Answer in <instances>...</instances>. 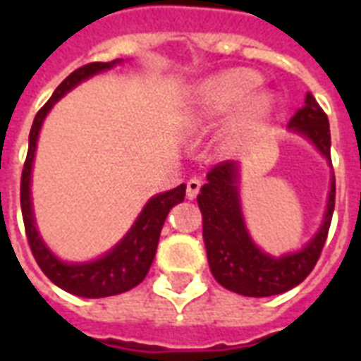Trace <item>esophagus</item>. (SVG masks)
I'll return each mask as SVG.
<instances>
[{
  "label": "esophagus",
  "instance_id": "esophagus-1",
  "mask_svg": "<svg viewBox=\"0 0 361 361\" xmlns=\"http://www.w3.org/2000/svg\"><path fill=\"white\" fill-rule=\"evenodd\" d=\"M200 187H202V181L198 180V178H191V180L187 181V198L189 200L197 198V195L200 192Z\"/></svg>",
  "mask_w": 361,
  "mask_h": 361
}]
</instances>
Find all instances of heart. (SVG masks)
Segmentation results:
<instances>
[{
    "mask_svg": "<svg viewBox=\"0 0 361 361\" xmlns=\"http://www.w3.org/2000/svg\"><path fill=\"white\" fill-rule=\"evenodd\" d=\"M260 84V76L249 69L225 71L200 84L191 106V125L206 129L231 114L221 129V152H236L245 146L274 110V97L268 92H252Z\"/></svg>",
    "mask_w": 361,
    "mask_h": 361,
    "instance_id": "heart-1",
    "label": "heart"
}]
</instances>
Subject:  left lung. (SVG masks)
<instances>
[{
	"label": "left lung",
	"mask_w": 361,
	"mask_h": 361,
	"mask_svg": "<svg viewBox=\"0 0 361 361\" xmlns=\"http://www.w3.org/2000/svg\"><path fill=\"white\" fill-rule=\"evenodd\" d=\"M288 129L307 138L331 164L328 116L311 93H307L302 109L292 116ZM238 180L240 164L225 161L209 170L208 183L197 197L202 212V236L209 269L221 286L241 296L266 298L290 290L311 274L322 252L336 206V176L331 172L324 219L317 234L302 249L281 257L264 252L252 241L241 212Z\"/></svg>",
	"instance_id": "8db88e82"
}]
</instances>
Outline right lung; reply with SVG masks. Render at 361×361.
Segmentation results:
<instances>
[{"instance_id": "obj_1", "label": "right lung", "mask_w": 361, "mask_h": 361, "mask_svg": "<svg viewBox=\"0 0 361 361\" xmlns=\"http://www.w3.org/2000/svg\"><path fill=\"white\" fill-rule=\"evenodd\" d=\"M118 63H121V59H114L109 63H103V61L87 63L80 69H76L75 73H71L56 87L54 95L37 112L33 125H31L30 147H27V157H25L24 170H22L20 206H22L25 236L30 241L31 252H33L39 268L42 269V274L47 275L54 285L80 298L116 296V294H121V292H127L135 288L136 285H140L149 271V266H152L155 251H157L159 236H161V228H163L166 215L176 204L183 202V197H185V183H181L176 189H170V191L149 198L129 232L109 252H104L103 257L90 260V262H65L48 249L37 231L33 204H31V170H33V159H35L37 140H39L42 121L65 93H69L80 82L87 80L103 71L112 69Z\"/></svg>"}]
</instances>
